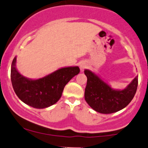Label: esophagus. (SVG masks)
Listing matches in <instances>:
<instances>
[{
	"instance_id": "34e87169",
	"label": "esophagus",
	"mask_w": 148,
	"mask_h": 148,
	"mask_svg": "<svg viewBox=\"0 0 148 148\" xmlns=\"http://www.w3.org/2000/svg\"><path fill=\"white\" fill-rule=\"evenodd\" d=\"M86 66H87V64L85 63V62H82V63L80 64V65H79V67H80L81 71H83L84 69L86 67Z\"/></svg>"
}]
</instances>
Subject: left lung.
<instances>
[{"label":"left lung","mask_w":148,"mask_h":148,"mask_svg":"<svg viewBox=\"0 0 148 148\" xmlns=\"http://www.w3.org/2000/svg\"><path fill=\"white\" fill-rule=\"evenodd\" d=\"M87 77L84 98L94 111L103 114L113 113L126 107L134 97L138 87V76L125 88L114 89L100 77L89 69H85Z\"/></svg>","instance_id":"left-lung-1"}]
</instances>
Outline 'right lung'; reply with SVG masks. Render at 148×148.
Here are the masks:
<instances>
[{
	"instance_id": "add662e5",
	"label": "right lung",
	"mask_w": 148,
	"mask_h": 148,
	"mask_svg": "<svg viewBox=\"0 0 148 148\" xmlns=\"http://www.w3.org/2000/svg\"><path fill=\"white\" fill-rule=\"evenodd\" d=\"M16 59L11 64L10 77L18 97L27 105L45 108L56 103L61 98L66 84L79 74V66H67L56 70L42 78L32 79L20 74L16 69Z\"/></svg>"
}]
</instances>
